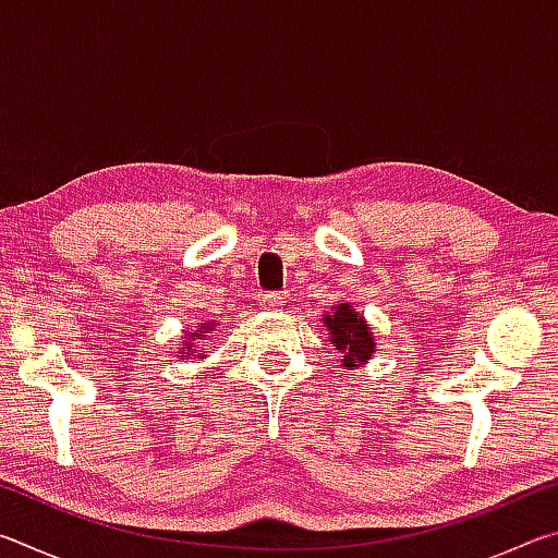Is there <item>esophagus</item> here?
<instances>
[{"label": "esophagus", "mask_w": 558, "mask_h": 558, "mask_svg": "<svg viewBox=\"0 0 558 558\" xmlns=\"http://www.w3.org/2000/svg\"><path fill=\"white\" fill-rule=\"evenodd\" d=\"M282 302H286V298H282L280 292H268V295L263 298V307H266V310H280Z\"/></svg>", "instance_id": "esophagus-1"}]
</instances>
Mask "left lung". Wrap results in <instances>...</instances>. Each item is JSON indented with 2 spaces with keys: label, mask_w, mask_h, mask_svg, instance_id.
Returning a JSON list of instances; mask_svg holds the SVG:
<instances>
[{
  "label": "left lung",
  "mask_w": 558,
  "mask_h": 558,
  "mask_svg": "<svg viewBox=\"0 0 558 558\" xmlns=\"http://www.w3.org/2000/svg\"><path fill=\"white\" fill-rule=\"evenodd\" d=\"M323 323L329 329V342L344 354L342 366H347V369H354V366L364 364L366 359H372V354L376 352V342L369 325H366V319L354 313L352 305H347V302L337 305L332 315H325Z\"/></svg>",
  "instance_id": "obj_1"
}]
</instances>
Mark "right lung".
Instances as JSON below:
<instances>
[{
  "label": "right lung",
  "mask_w": 558,
  "mask_h": 558,
  "mask_svg": "<svg viewBox=\"0 0 558 558\" xmlns=\"http://www.w3.org/2000/svg\"><path fill=\"white\" fill-rule=\"evenodd\" d=\"M211 329H214L211 323H202V329H194V332H189V335H186L189 342L182 347V352H179V356H182V354H192V356H196V359H204L206 354H202L199 349H194V342H196V339H204V332H211Z\"/></svg>",
  "instance_id": "right-lung-1"
}]
</instances>
